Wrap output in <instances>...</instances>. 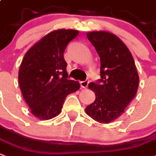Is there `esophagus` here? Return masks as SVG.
<instances>
[{"instance_id": "obj_1", "label": "esophagus", "mask_w": 156, "mask_h": 156, "mask_svg": "<svg viewBox=\"0 0 156 156\" xmlns=\"http://www.w3.org/2000/svg\"><path fill=\"white\" fill-rule=\"evenodd\" d=\"M88 84H89V81H82V82H80L81 87L82 88H87L88 87Z\"/></svg>"}]
</instances>
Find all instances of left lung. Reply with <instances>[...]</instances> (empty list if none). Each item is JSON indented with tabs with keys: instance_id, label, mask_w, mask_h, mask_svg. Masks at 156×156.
I'll list each match as a JSON object with an SVG mask.
<instances>
[{
	"instance_id": "left-lung-1",
	"label": "left lung",
	"mask_w": 156,
	"mask_h": 156,
	"mask_svg": "<svg viewBox=\"0 0 156 156\" xmlns=\"http://www.w3.org/2000/svg\"><path fill=\"white\" fill-rule=\"evenodd\" d=\"M87 36L99 55L101 79L88 86L95 100L85 111L97 122L110 123L123 114L134 98L140 78L132 54L116 35L93 31Z\"/></svg>"
}]
</instances>
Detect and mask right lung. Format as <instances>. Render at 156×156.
Masks as SVG:
<instances>
[{"label":"right lung","instance_id":"1","mask_svg":"<svg viewBox=\"0 0 156 156\" xmlns=\"http://www.w3.org/2000/svg\"><path fill=\"white\" fill-rule=\"evenodd\" d=\"M78 34L74 30H54L35 43L22 59L19 86L31 113L39 119L56 117L66 96L80 88L79 82L68 79L63 56L68 43Z\"/></svg>","mask_w":156,"mask_h":156}]
</instances>
